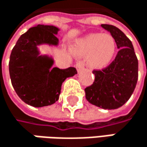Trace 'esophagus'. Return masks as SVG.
<instances>
[{"label":"esophagus","mask_w":147,"mask_h":147,"mask_svg":"<svg viewBox=\"0 0 147 147\" xmlns=\"http://www.w3.org/2000/svg\"><path fill=\"white\" fill-rule=\"evenodd\" d=\"M84 63H83L82 61L78 62L77 64H76V69H77V71L80 73V71L84 70Z\"/></svg>","instance_id":"obj_1"}]
</instances>
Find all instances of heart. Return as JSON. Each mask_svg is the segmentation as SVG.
<instances>
[{
	"label": "heart",
	"mask_w": 147,
	"mask_h": 147,
	"mask_svg": "<svg viewBox=\"0 0 147 147\" xmlns=\"http://www.w3.org/2000/svg\"><path fill=\"white\" fill-rule=\"evenodd\" d=\"M117 43L110 34L95 33L79 40L74 46V52L79 57H88L87 64L93 69L106 67L113 61Z\"/></svg>",
	"instance_id": "b5f03b06"
}]
</instances>
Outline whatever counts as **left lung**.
I'll list each match as a JSON object with an SVG mask.
<instances>
[{
    "instance_id": "8db88e82",
    "label": "left lung",
    "mask_w": 147,
    "mask_h": 147,
    "mask_svg": "<svg viewBox=\"0 0 147 147\" xmlns=\"http://www.w3.org/2000/svg\"><path fill=\"white\" fill-rule=\"evenodd\" d=\"M116 40L119 49L114 61L102 70H95V81L85 88L90 104L103 109H117L133 94L138 80V60L132 42L119 28L101 24Z\"/></svg>"
}]
</instances>
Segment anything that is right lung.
Here are the masks:
<instances>
[{"label":"right lung","instance_id":"add662e5","mask_svg":"<svg viewBox=\"0 0 147 147\" xmlns=\"http://www.w3.org/2000/svg\"><path fill=\"white\" fill-rule=\"evenodd\" d=\"M60 29L38 24L22 34L13 47L9 61L11 84L19 98L28 105L42 107L58 101L62 84L77 74L76 68L52 67L54 59L40 55L39 46H57Z\"/></svg>","mask_w":147,"mask_h":147}]
</instances>
